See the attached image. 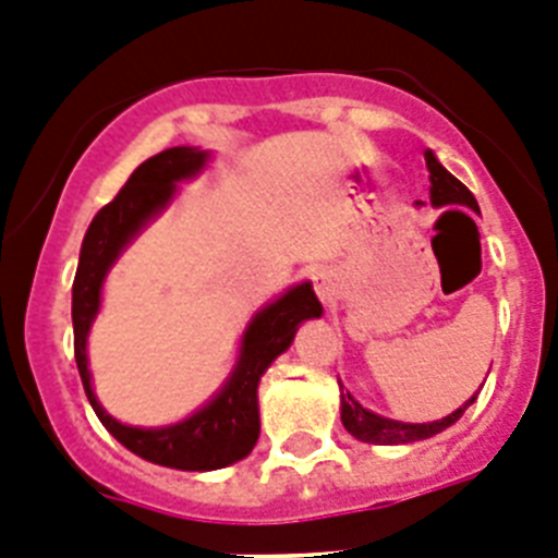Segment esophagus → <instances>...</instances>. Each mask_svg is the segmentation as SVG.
Instances as JSON below:
<instances>
[{
  "instance_id": "34e87169",
  "label": "esophagus",
  "mask_w": 558,
  "mask_h": 558,
  "mask_svg": "<svg viewBox=\"0 0 558 558\" xmlns=\"http://www.w3.org/2000/svg\"><path fill=\"white\" fill-rule=\"evenodd\" d=\"M315 289H317V294H320L323 301H331V294H335V283H331V275H326V271H317Z\"/></svg>"
}]
</instances>
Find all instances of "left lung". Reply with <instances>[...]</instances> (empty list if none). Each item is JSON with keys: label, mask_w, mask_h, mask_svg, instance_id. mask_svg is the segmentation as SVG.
I'll use <instances>...</instances> for the list:
<instances>
[{"label": "left lung", "mask_w": 558, "mask_h": 558, "mask_svg": "<svg viewBox=\"0 0 558 558\" xmlns=\"http://www.w3.org/2000/svg\"><path fill=\"white\" fill-rule=\"evenodd\" d=\"M425 163H428L430 172V204H434V207L460 204V207L480 213L471 190L462 184L460 178H453L451 172L437 161V156H434L430 149L425 153ZM474 400L476 395L471 397L462 409L442 416V420H434V423H400V420H388V416H380L374 414V411L363 409V405L345 391V395H340V420H343L345 430H349L351 437H357L360 442H372V446H409V442H420V439H428L434 437V434H439V430H446L448 425H453L460 420L462 411H465Z\"/></svg>", "instance_id": "left-lung-1"}]
</instances>
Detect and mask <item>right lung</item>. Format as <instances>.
<instances>
[{
    "mask_svg": "<svg viewBox=\"0 0 558 558\" xmlns=\"http://www.w3.org/2000/svg\"><path fill=\"white\" fill-rule=\"evenodd\" d=\"M209 153L198 147H170L135 167L119 195L101 207L93 218L78 255L73 280V351L93 411L121 446L138 453L142 460L178 471H215L243 460L255 448L260 434L257 416V383L271 360L283 354L292 343L298 323L320 317L323 306L312 292V283L289 289L283 298L269 303L252 317L243 335L241 357L235 372L213 400L192 416L163 428H133L112 420L96 400L87 368V335L101 303V283L116 264L121 250L147 227L175 195L178 181L198 175Z\"/></svg>",
    "mask_w": 558,
    "mask_h": 558,
    "instance_id": "add662e5",
    "label": "right lung"
}]
</instances>
